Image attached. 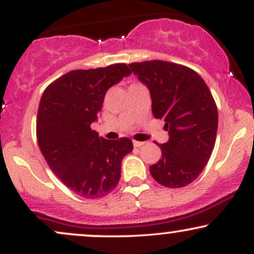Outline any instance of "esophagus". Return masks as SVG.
Instances as JSON below:
<instances>
[{
    "instance_id": "obj_1",
    "label": "esophagus",
    "mask_w": 254,
    "mask_h": 254,
    "mask_svg": "<svg viewBox=\"0 0 254 254\" xmlns=\"http://www.w3.org/2000/svg\"><path fill=\"white\" fill-rule=\"evenodd\" d=\"M144 144V142H138V141H133V147H136V148H139V147H142V145Z\"/></svg>"
}]
</instances>
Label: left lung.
<instances>
[{
	"mask_svg": "<svg viewBox=\"0 0 254 254\" xmlns=\"http://www.w3.org/2000/svg\"><path fill=\"white\" fill-rule=\"evenodd\" d=\"M150 90L151 111L165 121L170 139L150 174L166 188H184L197 179L210 159L216 141L217 107L212 94L196 71L166 61L129 64Z\"/></svg>",
	"mask_w": 254,
	"mask_h": 254,
	"instance_id": "obj_1",
	"label": "left lung"
}]
</instances>
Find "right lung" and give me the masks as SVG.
Returning a JSON list of instances; mask_svg holds the SVG:
<instances>
[{"label":"right lung","instance_id":"right-lung-1","mask_svg":"<svg viewBox=\"0 0 254 254\" xmlns=\"http://www.w3.org/2000/svg\"><path fill=\"white\" fill-rule=\"evenodd\" d=\"M130 74L125 63L72 70L49 84L40 99L37 115L40 151L58 179L83 198H101L115 190L122 160L132 151L127 137L110 141L90 127L110 87Z\"/></svg>","mask_w":254,"mask_h":254}]
</instances>
